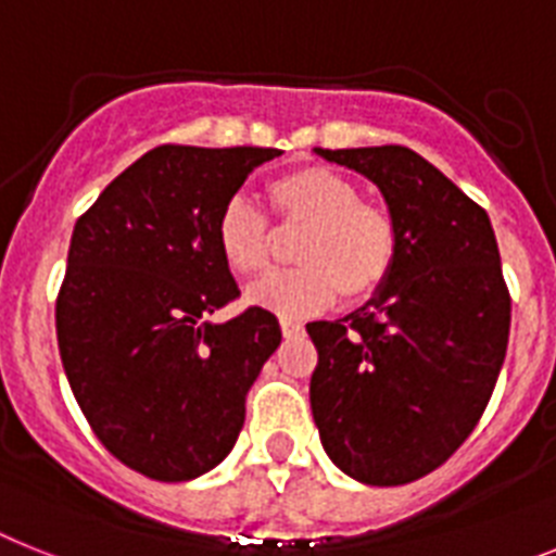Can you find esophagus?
<instances>
[{
  "label": "esophagus",
  "instance_id": "esophagus-1",
  "mask_svg": "<svg viewBox=\"0 0 556 556\" xmlns=\"http://www.w3.org/2000/svg\"><path fill=\"white\" fill-rule=\"evenodd\" d=\"M279 328H282V336H286V339L305 333V328H302L300 321H293V319H279Z\"/></svg>",
  "mask_w": 556,
  "mask_h": 556
}]
</instances>
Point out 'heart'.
Returning a JSON list of instances; mask_svg holds the SVG:
<instances>
[{"label": "heart", "mask_w": 556, "mask_h": 556, "mask_svg": "<svg viewBox=\"0 0 556 556\" xmlns=\"http://www.w3.org/2000/svg\"><path fill=\"white\" fill-rule=\"evenodd\" d=\"M279 226H305L293 260L300 268L270 274L249 291V302L279 316L319 314L336 293L362 302L381 291L399 260V226L387 208L362 200L353 180L325 166L282 172L265 186ZM214 240L226 268L260 277L274 260V235L263 212L245 200L223 206Z\"/></svg>", "instance_id": "b5f03b06"}]
</instances>
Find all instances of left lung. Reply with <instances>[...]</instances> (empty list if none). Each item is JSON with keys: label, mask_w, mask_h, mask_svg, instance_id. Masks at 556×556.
<instances>
[{"label": "left lung", "mask_w": 556, "mask_h": 556, "mask_svg": "<svg viewBox=\"0 0 556 556\" xmlns=\"http://www.w3.org/2000/svg\"><path fill=\"white\" fill-rule=\"evenodd\" d=\"M379 186L399 226L381 291L344 319L311 321V409L344 475L401 486L458 452L501 376L511 296L489 214L407 147L316 149Z\"/></svg>", "instance_id": "8db88e82"}]
</instances>
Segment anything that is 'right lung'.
<instances>
[{"label":"right lung","instance_id":"1","mask_svg":"<svg viewBox=\"0 0 556 556\" xmlns=\"http://www.w3.org/2000/svg\"><path fill=\"white\" fill-rule=\"evenodd\" d=\"M279 149L163 143L78 217L55 296V336L84 418L106 450L163 483L200 478L235 450L245 395L282 342L277 316L245 307L214 226Z\"/></svg>","mask_w":556,"mask_h":556}]
</instances>
